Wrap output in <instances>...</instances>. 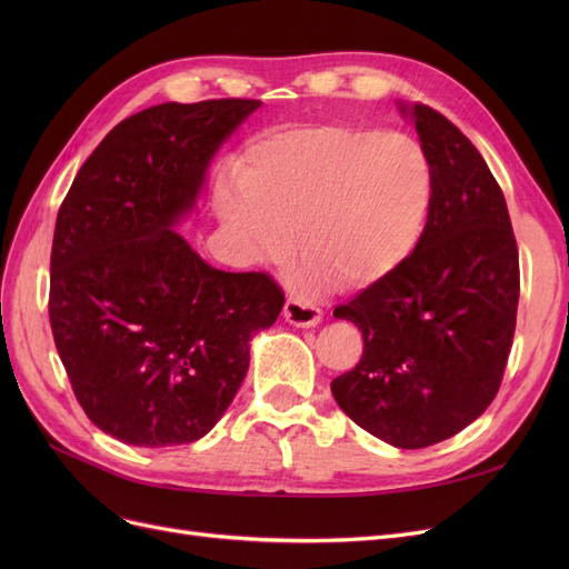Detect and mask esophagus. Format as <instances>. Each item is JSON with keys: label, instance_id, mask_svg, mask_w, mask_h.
<instances>
[{"label": "esophagus", "instance_id": "1", "mask_svg": "<svg viewBox=\"0 0 569 569\" xmlns=\"http://www.w3.org/2000/svg\"><path fill=\"white\" fill-rule=\"evenodd\" d=\"M284 320L295 327H316L322 320V311L311 303L301 299H287L284 303Z\"/></svg>", "mask_w": 569, "mask_h": 569}]
</instances>
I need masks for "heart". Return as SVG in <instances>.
I'll return each mask as SVG.
<instances>
[{"mask_svg":"<svg viewBox=\"0 0 569 569\" xmlns=\"http://www.w3.org/2000/svg\"><path fill=\"white\" fill-rule=\"evenodd\" d=\"M216 209L253 261H284L290 237L306 280L341 291L380 287L418 251L435 173L403 132L322 123L270 132L237 166Z\"/></svg>","mask_w":569,"mask_h":569,"instance_id":"heart-1","label":"heart"}]
</instances>
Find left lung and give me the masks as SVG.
Here are the masks:
<instances>
[{"label":"left lung","mask_w":569,"mask_h":569,"mask_svg":"<svg viewBox=\"0 0 569 569\" xmlns=\"http://www.w3.org/2000/svg\"><path fill=\"white\" fill-rule=\"evenodd\" d=\"M435 173L427 232L410 261L335 318L363 335L358 366L332 380L347 416L396 449L458 435L501 387L520 299L506 197L449 118L399 101Z\"/></svg>","instance_id":"obj_1"}]
</instances>
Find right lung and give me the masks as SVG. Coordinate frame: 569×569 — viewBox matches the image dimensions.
<instances>
[{
    "label": "right lung",
    "mask_w": 569,
    "mask_h": 569,
    "mask_svg": "<svg viewBox=\"0 0 569 569\" xmlns=\"http://www.w3.org/2000/svg\"><path fill=\"white\" fill-rule=\"evenodd\" d=\"M258 99L168 101L101 140L61 203L49 322L88 418L159 449L209 435L249 370V341L284 297L263 272L209 266L176 230L218 149Z\"/></svg>",
    "instance_id": "1"
}]
</instances>
